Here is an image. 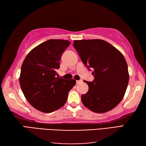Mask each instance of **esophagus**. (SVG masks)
Returning <instances> with one entry per match:
<instances>
[{"instance_id":"obj_1","label":"esophagus","mask_w":146,"mask_h":146,"mask_svg":"<svg viewBox=\"0 0 146 146\" xmlns=\"http://www.w3.org/2000/svg\"><path fill=\"white\" fill-rule=\"evenodd\" d=\"M82 82V80H78V81H76V83H77V84H79V83H81V82Z\"/></svg>"}]
</instances>
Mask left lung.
Listing matches in <instances>:
<instances>
[{
    "label": "left lung",
    "mask_w": 146,
    "mask_h": 146,
    "mask_svg": "<svg viewBox=\"0 0 146 146\" xmlns=\"http://www.w3.org/2000/svg\"><path fill=\"white\" fill-rule=\"evenodd\" d=\"M73 46L84 64L93 69V81L81 96L83 105L98 113L108 111L123 99L129 80L127 62L118 50L99 39L74 40Z\"/></svg>",
    "instance_id": "8db88e82"
}]
</instances>
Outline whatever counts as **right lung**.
<instances>
[{"label":"right lung","instance_id":"1","mask_svg":"<svg viewBox=\"0 0 146 146\" xmlns=\"http://www.w3.org/2000/svg\"><path fill=\"white\" fill-rule=\"evenodd\" d=\"M70 44L64 40H47L31 50L23 62L21 88L26 99L38 110L51 113L60 108L76 84L72 79L55 77L62 54Z\"/></svg>","mask_w":146,"mask_h":146}]
</instances>
